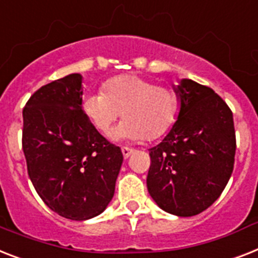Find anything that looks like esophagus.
<instances>
[{
  "label": "esophagus",
  "mask_w": 258,
  "mask_h": 258,
  "mask_svg": "<svg viewBox=\"0 0 258 258\" xmlns=\"http://www.w3.org/2000/svg\"><path fill=\"white\" fill-rule=\"evenodd\" d=\"M134 150L133 148H128V147H122V154L123 156H124V159H127L130 156V155L133 154Z\"/></svg>",
  "instance_id": "34e87169"
}]
</instances>
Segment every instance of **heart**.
<instances>
[{
	"instance_id": "heart-1",
	"label": "heart",
	"mask_w": 258,
	"mask_h": 258,
	"mask_svg": "<svg viewBox=\"0 0 258 258\" xmlns=\"http://www.w3.org/2000/svg\"><path fill=\"white\" fill-rule=\"evenodd\" d=\"M177 107L175 90L134 74L108 79L103 91L87 94L82 102L87 119L103 135L122 115L124 122L112 133L116 140L156 139L171 127Z\"/></svg>"
}]
</instances>
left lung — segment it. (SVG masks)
I'll return each mask as SVG.
<instances>
[{
    "mask_svg": "<svg viewBox=\"0 0 258 258\" xmlns=\"http://www.w3.org/2000/svg\"><path fill=\"white\" fill-rule=\"evenodd\" d=\"M173 90L179 115L162 143L150 148L147 188L163 211L189 217L211 207L227 185L236 134L231 108L212 89L181 79Z\"/></svg>",
    "mask_w": 258,
    "mask_h": 258,
    "instance_id": "1",
    "label": "left lung"
}]
</instances>
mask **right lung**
Returning <instances> with one entry per match:
<instances>
[{"label":"right lung","instance_id":"1","mask_svg":"<svg viewBox=\"0 0 258 258\" xmlns=\"http://www.w3.org/2000/svg\"><path fill=\"white\" fill-rule=\"evenodd\" d=\"M82 75L42 86L27 100L22 148L37 194L59 216L82 221L103 212L123 163L82 110Z\"/></svg>","mask_w":258,"mask_h":258}]
</instances>
